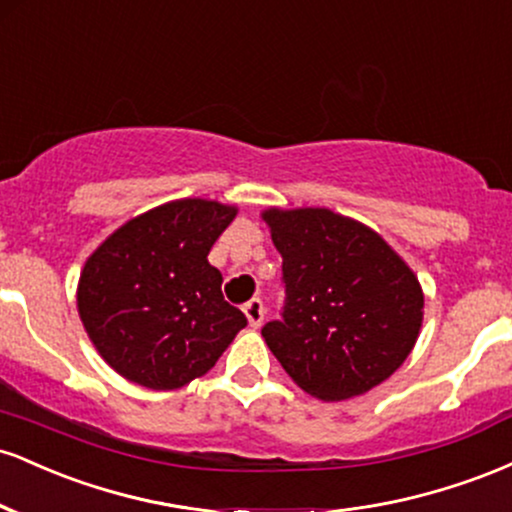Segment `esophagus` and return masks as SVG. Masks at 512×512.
<instances>
[{
  "instance_id": "1",
  "label": "esophagus",
  "mask_w": 512,
  "mask_h": 512,
  "mask_svg": "<svg viewBox=\"0 0 512 512\" xmlns=\"http://www.w3.org/2000/svg\"><path fill=\"white\" fill-rule=\"evenodd\" d=\"M243 313H245V317H248L252 330H260L262 320H264V303L260 301V298H252V301L245 303Z\"/></svg>"
}]
</instances>
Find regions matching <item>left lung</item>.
<instances>
[{
  "mask_svg": "<svg viewBox=\"0 0 512 512\" xmlns=\"http://www.w3.org/2000/svg\"><path fill=\"white\" fill-rule=\"evenodd\" d=\"M284 260V320L262 330L301 390L339 402L385 383L424 322V289L366 223L325 207L262 211Z\"/></svg>",
  "mask_w": 512,
  "mask_h": 512,
  "instance_id": "obj_1",
  "label": "left lung"
}]
</instances>
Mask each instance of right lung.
<instances>
[{"label":"right lung","mask_w":512,"mask_h":512,"mask_svg":"<svg viewBox=\"0 0 512 512\" xmlns=\"http://www.w3.org/2000/svg\"><path fill=\"white\" fill-rule=\"evenodd\" d=\"M236 204L185 197L122 223L88 255L76 308L98 354L129 383L178 390L202 378L248 325L223 301L207 255Z\"/></svg>","instance_id":"add662e5"}]
</instances>
